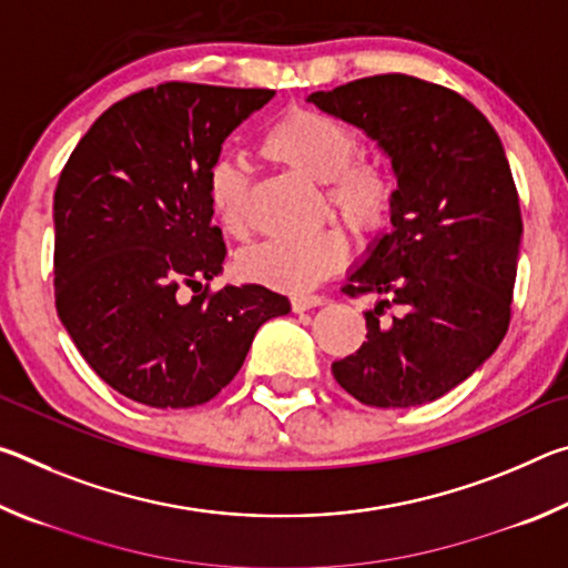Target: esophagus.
Returning a JSON list of instances; mask_svg holds the SVG:
<instances>
[{
    "instance_id": "34e87169",
    "label": "esophagus",
    "mask_w": 568,
    "mask_h": 568,
    "mask_svg": "<svg viewBox=\"0 0 568 568\" xmlns=\"http://www.w3.org/2000/svg\"><path fill=\"white\" fill-rule=\"evenodd\" d=\"M325 303L323 295H293L291 297V305L295 313H303V311H311V307H318Z\"/></svg>"
}]
</instances>
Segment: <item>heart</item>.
<instances>
[{
  "instance_id": "heart-1",
  "label": "heart",
  "mask_w": 568,
  "mask_h": 568,
  "mask_svg": "<svg viewBox=\"0 0 568 568\" xmlns=\"http://www.w3.org/2000/svg\"><path fill=\"white\" fill-rule=\"evenodd\" d=\"M361 134L348 122L321 110H293L263 138V152L301 175L323 182V197L335 215L358 233L378 227L393 203V182L378 162L355 158ZM210 213L230 237L250 230V178L235 160L220 158L207 172ZM348 235L328 225L301 237H267L240 255V267L257 283L305 291L348 257Z\"/></svg>"
}]
</instances>
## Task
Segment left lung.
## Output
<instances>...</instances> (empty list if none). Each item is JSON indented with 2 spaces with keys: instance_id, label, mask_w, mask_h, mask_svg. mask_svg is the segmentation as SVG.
<instances>
[{
  "instance_id": "8db88e82",
  "label": "left lung",
  "mask_w": 568,
  "mask_h": 568,
  "mask_svg": "<svg viewBox=\"0 0 568 568\" xmlns=\"http://www.w3.org/2000/svg\"><path fill=\"white\" fill-rule=\"evenodd\" d=\"M307 102L376 140L398 180L393 230L343 287L381 295L363 313L368 341L333 376L365 406H423L491 358L511 321L524 223L504 145L466 98L408 74L363 77ZM388 300L402 313L383 322Z\"/></svg>"
}]
</instances>
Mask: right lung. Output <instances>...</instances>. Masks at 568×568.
<instances>
[{"mask_svg": "<svg viewBox=\"0 0 568 568\" xmlns=\"http://www.w3.org/2000/svg\"><path fill=\"white\" fill-rule=\"evenodd\" d=\"M273 94L158 84L102 112L67 160L54 190L57 313L92 371L130 400L207 403L243 368L257 328L291 313L263 285L207 287L227 253L207 172ZM182 284L204 293L182 302Z\"/></svg>", "mask_w": 568, "mask_h": 568, "instance_id": "obj_1", "label": "right lung"}]
</instances>
